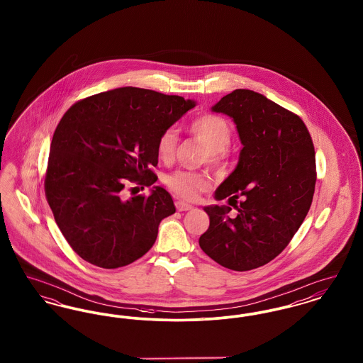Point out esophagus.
I'll list each match as a JSON object with an SVG mask.
<instances>
[{"mask_svg": "<svg viewBox=\"0 0 363 363\" xmlns=\"http://www.w3.org/2000/svg\"><path fill=\"white\" fill-rule=\"evenodd\" d=\"M175 208H177V211H179V212H182V211H190L193 206H190L188 203H185V201H177L175 203Z\"/></svg>", "mask_w": 363, "mask_h": 363, "instance_id": "obj_1", "label": "esophagus"}]
</instances>
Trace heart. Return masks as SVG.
<instances>
[{
  "label": "heart",
  "mask_w": 363,
  "mask_h": 363,
  "mask_svg": "<svg viewBox=\"0 0 363 363\" xmlns=\"http://www.w3.org/2000/svg\"><path fill=\"white\" fill-rule=\"evenodd\" d=\"M190 133L199 138L208 148V159L212 164L220 166L228 157L227 145L231 140V126L223 117L218 114L207 113L189 123ZM177 132L173 128L166 129L156 143L157 156L163 162H170L175 154L177 147ZM166 186L174 191L175 194L194 200L203 191H207L211 188V178L206 173L196 172H184L178 170L169 174L164 179Z\"/></svg>",
  "instance_id": "obj_1"
}]
</instances>
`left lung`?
I'll return each instance as SVG.
<instances>
[{"mask_svg": "<svg viewBox=\"0 0 363 363\" xmlns=\"http://www.w3.org/2000/svg\"><path fill=\"white\" fill-rule=\"evenodd\" d=\"M212 110L234 120L243 145L215 191L216 200L235 201L237 215L204 208L209 227L199 243L222 267L245 272L279 256L305 220L317 179L314 147L299 116L255 91L235 89Z\"/></svg>", "mask_w": 363, "mask_h": 363, "instance_id": "obj_1", "label": "left lung"}]
</instances>
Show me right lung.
<instances>
[{"label":"right lung","instance_id":"right-lung-1","mask_svg":"<svg viewBox=\"0 0 363 363\" xmlns=\"http://www.w3.org/2000/svg\"><path fill=\"white\" fill-rule=\"evenodd\" d=\"M196 104L152 89L122 86L74 104L52 135L45 194L55 223L86 262L114 269L143 257L162 219L175 212L157 181L159 136ZM133 194L127 197V190Z\"/></svg>","mask_w":363,"mask_h":363}]
</instances>
